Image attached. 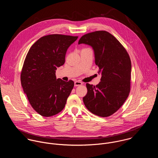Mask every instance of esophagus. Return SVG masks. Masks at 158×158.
I'll list each match as a JSON object with an SVG mask.
<instances>
[{"mask_svg": "<svg viewBox=\"0 0 158 158\" xmlns=\"http://www.w3.org/2000/svg\"><path fill=\"white\" fill-rule=\"evenodd\" d=\"M83 83L81 81H75L74 83V86H80V85H82Z\"/></svg>", "mask_w": 158, "mask_h": 158, "instance_id": "esophagus-1", "label": "esophagus"}]
</instances>
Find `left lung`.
Masks as SVG:
<instances>
[{
    "instance_id": "1",
    "label": "left lung",
    "mask_w": 158,
    "mask_h": 158,
    "mask_svg": "<svg viewBox=\"0 0 158 158\" xmlns=\"http://www.w3.org/2000/svg\"><path fill=\"white\" fill-rule=\"evenodd\" d=\"M90 45L95 63L102 75L97 85L86 84L87 94L83 102L95 115L106 117L115 113L124 103L130 91L131 63L119 41L106 31H96L83 35L78 44Z\"/></svg>"
}]
</instances>
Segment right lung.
<instances>
[{"instance_id": "1", "label": "right lung", "mask_w": 158, "mask_h": 158, "mask_svg": "<svg viewBox=\"0 0 158 158\" xmlns=\"http://www.w3.org/2000/svg\"><path fill=\"white\" fill-rule=\"evenodd\" d=\"M77 38L58 34L47 35L33 44L26 56L21 85L31 106L42 116L54 115L65 106L74 83L57 79L55 72L64 64L68 48Z\"/></svg>"}]
</instances>
